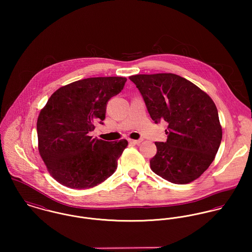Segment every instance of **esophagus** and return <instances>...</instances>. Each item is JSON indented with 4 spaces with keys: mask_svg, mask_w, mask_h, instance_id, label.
Here are the masks:
<instances>
[{
    "mask_svg": "<svg viewBox=\"0 0 252 252\" xmlns=\"http://www.w3.org/2000/svg\"><path fill=\"white\" fill-rule=\"evenodd\" d=\"M143 142V140H129V143L133 144H140Z\"/></svg>",
    "mask_w": 252,
    "mask_h": 252,
    "instance_id": "34e87169",
    "label": "esophagus"
}]
</instances>
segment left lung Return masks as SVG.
I'll return each instance as SVG.
<instances>
[{
    "label": "left lung",
    "instance_id": "obj_1",
    "mask_svg": "<svg viewBox=\"0 0 252 252\" xmlns=\"http://www.w3.org/2000/svg\"><path fill=\"white\" fill-rule=\"evenodd\" d=\"M144 98L155 123L168 122L167 142L155 143L151 170L172 183L197 180L216 158L222 128L216 104L191 81L175 73L129 77Z\"/></svg>",
    "mask_w": 252,
    "mask_h": 252
}]
</instances>
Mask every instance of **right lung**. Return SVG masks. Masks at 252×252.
Instances as JSON below:
<instances>
[{
  "mask_svg": "<svg viewBox=\"0 0 252 252\" xmlns=\"http://www.w3.org/2000/svg\"><path fill=\"white\" fill-rule=\"evenodd\" d=\"M127 78L89 77L60 87L48 99L36 122L38 152L50 176L72 189L94 187L109 178L128 145L88 134L106 117L108 100Z\"/></svg>",
  "mask_w": 252,
  "mask_h": 252,
  "instance_id": "right-lung-1",
  "label": "right lung"
}]
</instances>
